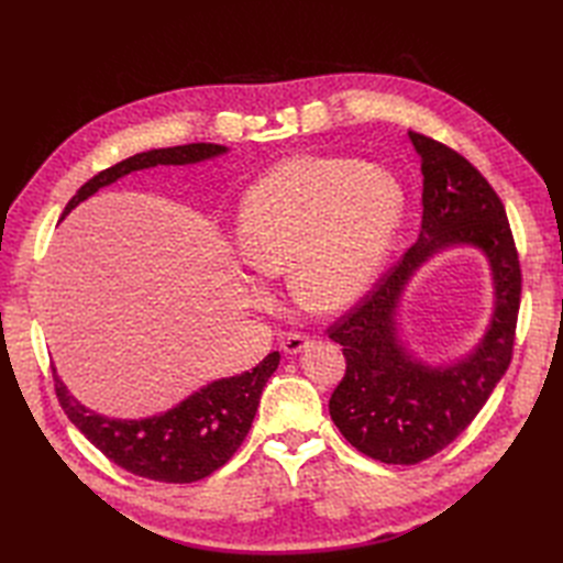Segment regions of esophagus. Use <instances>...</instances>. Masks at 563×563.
<instances>
[{
  "label": "esophagus",
  "mask_w": 563,
  "mask_h": 563,
  "mask_svg": "<svg viewBox=\"0 0 563 563\" xmlns=\"http://www.w3.org/2000/svg\"><path fill=\"white\" fill-rule=\"evenodd\" d=\"M310 343H312L310 335L291 333V335H286V338L282 340V350H284L286 354H298V352H302L305 347H308Z\"/></svg>",
  "instance_id": "obj_1"
}]
</instances>
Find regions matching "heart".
Here are the masks:
<instances>
[{"label": "heart", "instance_id": "b5f03b06", "mask_svg": "<svg viewBox=\"0 0 563 563\" xmlns=\"http://www.w3.org/2000/svg\"><path fill=\"white\" fill-rule=\"evenodd\" d=\"M404 209V187L383 166L352 157H288L246 190L236 246L255 272H288L302 308L340 312L378 277ZM251 291L263 296L255 284Z\"/></svg>", "mask_w": 563, "mask_h": 563}]
</instances>
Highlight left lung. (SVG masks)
Here are the masks:
<instances>
[{
	"mask_svg": "<svg viewBox=\"0 0 563 563\" xmlns=\"http://www.w3.org/2000/svg\"><path fill=\"white\" fill-rule=\"evenodd\" d=\"M422 172L418 242L340 317L329 338L343 345L345 378L329 411L335 428L364 455L416 465L463 432L512 360L521 298L519 255L500 197L455 150L408 131ZM470 245L485 253L494 282L492 321L467 355L430 365L400 338L398 310L407 282L437 252Z\"/></svg>",
	"mask_w": 563,
	"mask_h": 563,
	"instance_id": "obj_1",
	"label": "left lung"
}]
</instances>
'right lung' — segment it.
I'll use <instances>...</instances> for the list:
<instances>
[{"instance_id":"right-lung-1","label":"right lung","mask_w":563,"mask_h":563,"mask_svg":"<svg viewBox=\"0 0 563 563\" xmlns=\"http://www.w3.org/2000/svg\"><path fill=\"white\" fill-rule=\"evenodd\" d=\"M225 145L190 143L176 147L147 150L119 162L84 183L67 201L65 218L84 199L96 195L133 172L152 166H185L225 155ZM279 366V352H269L253 371L242 376L218 378L199 387L190 397L164 413L126 420L108 418L77 401L54 368L56 395L67 418L91 444L106 453L114 465L135 476L166 484H192L223 467L242 446L258 411L263 387Z\"/></svg>"}]
</instances>
